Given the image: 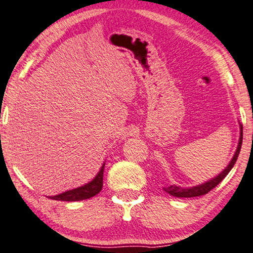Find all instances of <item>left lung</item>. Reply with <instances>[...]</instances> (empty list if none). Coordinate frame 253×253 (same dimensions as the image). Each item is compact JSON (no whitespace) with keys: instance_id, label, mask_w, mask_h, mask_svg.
I'll return each instance as SVG.
<instances>
[{"instance_id":"obj_1","label":"left lung","mask_w":253,"mask_h":253,"mask_svg":"<svg viewBox=\"0 0 253 253\" xmlns=\"http://www.w3.org/2000/svg\"><path fill=\"white\" fill-rule=\"evenodd\" d=\"M239 126H240V137H239V142H238V148H237L236 153H234V156L232 157V160H231V162L228 163L227 167L225 168L224 170H222L221 173L218 175V176L213 177L212 180L207 181V182L203 183V185H199L195 187L182 188V187L173 185V186L166 187V188H163V191L167 192L168 194L173 195V197H176V198H194V197H200V195L207 194V193H209L210 191H212L215 186H218L219 183H220L221 181L225 179V176L230 173V170L233 168L237 159H238V155L240 153V148H242V143H243V124L239 123Z\"/></svg>"}]
</instances>
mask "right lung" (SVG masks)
Wrapping results in <instances>:
<instances>
[{
	"label": "right lung",
	"instance_id": "obj_1",
	"mask_svg": "<svg viewBox=\"0 0 253 253\" xmlns=\"http://www.w3.org/2000/svg\"><path fill=\"white\" fill-rule=\"evenodd\" d=\"M104 166H105V163L102 166V168H100L99 173L96 175V177L92 181H90L88 183H86V185L82 187H78V188L64 192L61 193V194L54 195V197H49V199L58 201H80L86 200V199H90L92 197H94V195H97L103 188Z\"/></svg>",
	"mask_w": 253,
	"mask_h": 253
}]
</instances>
